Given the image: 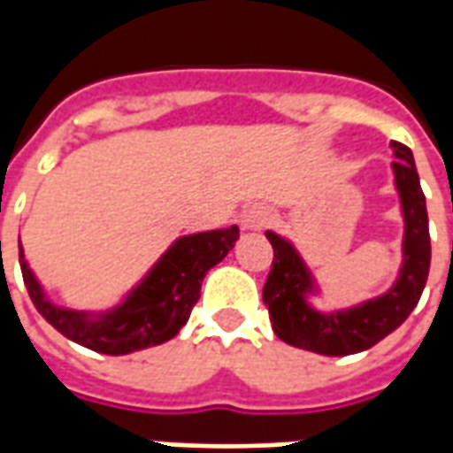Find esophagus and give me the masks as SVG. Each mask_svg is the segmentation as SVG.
<instances>
[{"label":"esophagus","instance_id":"1","mask_svg":"<svg viewBox=\"0 0 453 453\" xmlns=\"http://www.w3.org/2000/svg\"><path fill=\"white\" fill-rule=\"evenodd\" d=\"M266 223V213L262 211V208H245L242 213H240V226H242V230H262Z\"/></svg>","mask_w":453,"mask_h":453}]
</instances>
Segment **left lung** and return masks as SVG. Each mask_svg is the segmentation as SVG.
<instances>
[{
  "mask_svg": "<svg viewBox=\"0 0 453 453\" xmlns=\"http://www.w3.org/2000/svg\"><path fill=\"white\" fill-rule=\"evenodd\" d=\"M390 145L395 150L393 172H395V187L405 216L403 266H400L398 281L383 296L354 305L349 311L327 315L318 313L305 301V296L315 291V284L303 259L284 237L266 233L274 247V259L262 298L276 337L286 344L325 357L357 354L373 347L376 342L400 327L418 305L422 288L427 284L429 259H432L427 206L410 148L395 140Z\"/></svg>",
  "mask_w": 453,
  "mask_h": 453,
  "instance_id": "8db88e82",
  "label": "left lung"
}]
</instances>
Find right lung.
Listing matches in <instances>:
<instances>
[{
	"mask_svg": "<svg viewBox=\"0 0 453 453\" xmlns=\"http://www.w3.org/2000/svg\"><path fill=\"white\" fill-rule=\"evenodd\" d=\"M237 237V226L179 237L157 265L150 269L138 288H133V294L119 308L104 315L67 311L50 303L34 272L26 265L21 242L19 262L35 311L58 333L87 349L119 357L162 344L181 330L201 296L203 276L235 247Z\"/></svg>",
	"mask_w": 453,
	"mask_h": 453,
	"instance_id": "add662e5",
	"label": "right lung"
}]
</instances>
